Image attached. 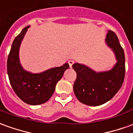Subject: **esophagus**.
<instances>
[{"instance_id": "34e87169", "label": "esophagus", "mask_w": 133, "mask_h": 133, "mask_svg": "<svg viewBox=\"0 0 133 133\" xmlns=\"http://www.w3.org/2000/svg\"><path fill=\"white\" fill-rule=\"evenodd\" d=\"M74 63V61H73V60H69V61H68V64H69V65H70V68H71V67H72V65H73V64Z\"/></svg>"}]
</instances>
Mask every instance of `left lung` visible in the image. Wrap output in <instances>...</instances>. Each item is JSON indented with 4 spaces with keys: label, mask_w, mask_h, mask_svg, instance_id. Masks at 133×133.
I'll use <instances>...</instances> for the list:
<instances>
[{
    "label": "left lung",
    "mask_w": 133,
    "mask_h": 133,
    "mask_svg": "<svg viewBox=\"0 0 133 133\" xmlns=\"http://www.w3.org/2000/svg\"><path fill=\"white\" fill-rule=\"evenodd\" d=\"M105 43L117 60L110 70L97 72L84 64L73 65L77 74L73 84L74 94L78 101L86 105L99 106L109 101L118 92L124 81L125 53L115 32L109 30Z\"/></svg>",
    "instance_id": "8db88e82"
}]
</instances>
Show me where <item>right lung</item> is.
I'll use <instances>...</instances> for the list:
<instances>
[{
    "label": "right lung",
    "instance_id": "1",
    "mask_svg": "<svg viewBox=\"0 0 133 133\" xmlns=\"http://www.w3.org/2000/svg\"><path fill=\"white\" fill-rule=\"evenodd\" d=\"M30 26L24 28L13 42L7 61V73L12 89L25 103L30 105L44 104L53 94L57 83L69 68L68 63L41 73H34L23 68L19 59L21 42Z\"/></svg>",
    "mask_w": 133,
    "mask_h": 133
}]
</instances>
